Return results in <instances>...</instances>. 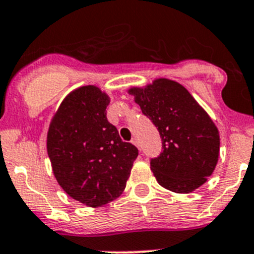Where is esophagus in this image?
<instances>
[{
	"mask_svg": "<svg viewBox=\"0 0 254 254\" xmlns=\"http://www.w3.org/2000/svg\"><path fill=\"white\" fill-rule=\"evenodd\" d=\"M131 142H132V143H134V145H135V146H136V147H137V148H140V143H139V140H137V139H136V137H134V139H132V140H131Z\"/></svg>",
	"mask_w": 254,
	"mask_h": 254,
	"instance_id": "obj_1",
	"label": "esophagus"
}]
</instances>
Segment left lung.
<instances>
[{"instance_id": "1", "label": "left lung", "mask_w": 254, "mask_h": 254, "mask_svg": "<svg viewBox=\"0 0 254 254\" xmlns=\"http://www.w3.org/2000/svg\"><path fill=\"white\" fill-rule=\"evenodd\" d=\"M162 139V152L150 165L158 184L190 193L207 181L219 160L220 136L211 118L178 82L157 78L129 89Z\"/></svg>"}]
</instances>
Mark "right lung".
Here are the masks:
<instances>
[{
	"label": "right lung",
	"instance_id": "obj_1",
	"mask_svg": "<svg viewBox=\"0 0 254 254\" xmlns=\"http://www.w3.org/2000/svg\"><path fill=\"white\" fill-rule=\"evenodd\" d=\"M109 102L98 87H79L64 99L48 131L56 181L71 198L91 207L120 196L139 155L107 119Z\"/></svg>",
	"mask_w": 254,
	"mask_h": 254
}]
</instances>
